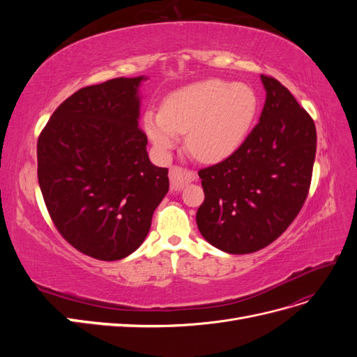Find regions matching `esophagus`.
Returning a JSON list of instances; mask_svg holds the SVG:
<instances>
[{
	"mask_svg": "<svg viewBox=\"0 0 357 357\" xmlns=\"http://www.w3.org/2000/svg\"><path fill=\"white\" fill-rule=\"evenodd\" d=\"M195 180V174L192 171L181 168V167H171L169 168V181L172 190H181L188 183Z\"/></svg>",
	"mask_w": 357,
	"mask_h": 357,
	"instance_id": "34e87169",
	"label": "esophagus"
}]
</instances>
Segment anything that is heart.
<instances>
[{"label": "heart", "instance_id": "obj_1", "mask_svg": "<svg viewBox=\"0 0 357 357\" xmlns=\"http://www.w3.org/2000/svg\"><path fill=\"white\" fill-rule=\"evenodd\" d=\"M257 107V95L248 84L208 79L171 93L164 110L146 113L144 128L160 152L186 134V150L193 158L219 162L244 143Z\"/></svg>", "mask_w": 357, "mask_h": 357}]
</instances>
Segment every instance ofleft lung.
<instances>
[{"label": "left lung", "instance_id": "obj_1", "mask_svg": "<svg viewBox=\"0 0 357 357\" xmlns=\"http://www.w3.org/2000/svg\"><path fill=\"white\" fill-rule=\"evenodd\" d=\"M261 79L266 100L259 123L231 156L198 171L205 195L198 229L232 255L261 250L289 228L308 197L316 158L314 121L286 86Z\"/></svg>", "mask_w": 357, "mask_h": 357}]
</instances>
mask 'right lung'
Instances as JSON below:
<instances>
[{
  "label": "right lung",
  "instance_id": "obj_1",
  "mask_svg": "<svg viewBox=\"0 0 357 357\" xmlns=\"http://www.w3.org/2000/svg\"><path fill=\"white\" fill-rule=\"evenodd\" d=\"M144 77L74 92L37 143L38 185L53 225L74 248L119 261L142 245L169 189L168 168L149 160L138 126Z\"/></svg>",
  "mask_w": 357,
  "mask_h": 357
}]
</instances>
